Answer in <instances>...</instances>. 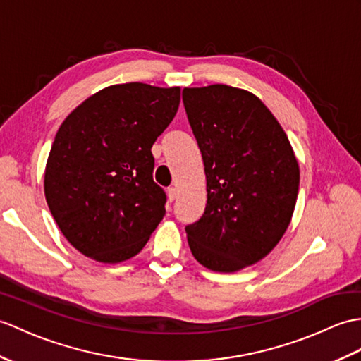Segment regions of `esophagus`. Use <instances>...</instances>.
Segmentation results:
<instances>
[{
    "label": "esophagus",
    "instance_id": "esophagus-1",
    "mask_svg": "<svg viewBox=\"0 0 361 361\" xmlns=\"http://www.w3.org/2000/svg\"><path fill=\"white\" fill-rule=\"evenodd\" d=\"M167 198H169V201L172 203V201L177 198V189H175V188L167 189Z\"/></svg>",
    "mask_w": 361,
    "mask_h": 361
}]
</instances>
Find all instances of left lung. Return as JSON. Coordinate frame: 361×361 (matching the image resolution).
Masks as SVG:
<instances>
[{
  "label": "left lung",
  "mask_w": 361,
  "mask_h": 361,
  "mask_svg": "<svg viewBox=\"0 0 361 361\" xmlns=\"http://www.w3.org/2000/svg\"><path fill=\"white\" fill-rule=\"evenodd\" d=\"M183 104L203 157L207 203L186 226L192 254L216 272L257 263L286 232L300 169L280 123L247 90L183 89Z\"/></svg>",
  "instance_id": "obj_1"
}]
</instances>
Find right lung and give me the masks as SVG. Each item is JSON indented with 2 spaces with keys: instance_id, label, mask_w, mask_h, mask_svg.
I'll return each mask as SVG.
<instances>
[{
  "instance_id": "obj_1",
  "label": "right lung",
  "mask_w": 361,
  "mask_h": 361,
  "mask_svg": "<svg viewBox=\"0 0 361 361\" xmlns=\"http://www.w3.org/2000/svg\"><path fill=\"white\" fill-rule=\"evenodd\" d=\"M180 87L126 82L97 92L58 129L44 173L47 206L81 254L135 257L166 214L154 181L155 140L173 120Z\"/></svg>"
}]
</instances>
